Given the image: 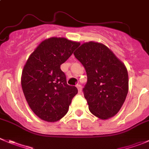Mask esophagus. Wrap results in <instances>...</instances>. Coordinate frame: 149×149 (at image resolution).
<instances>
[{
  "mask_svg": "<svg viewBox=\"0 0 149 149\" xmlns=\"http://www.w3.org/2000/svg\"><path fill=\"white\" fill-rule=\"evenodd\" d=\"M76 87H77L78 91H79V93L81 94V86L80 84H77L76 85Z\"/></svg>",
  "mask_w": 149,
  "mask_h": 149,
  "instance_id": "esophagus-1",
  "label": "esophagus"
}]
</instances>
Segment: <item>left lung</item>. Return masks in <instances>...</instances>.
<instances>
[{
  "label": "left lung",
  "mask_w": 149,
  "mask_h": 149,
  "mask_svg": "<svg viewBox=\"0 0 149 149\" xmlns=\"http://www.w3.org/2000/svg\"><path fill=\"white\" fill-rule=\"evenodd\" d=\"M73 54L86 70L87 82L83 92L90 112L102 120L114 116L128 93L126 66L101 43H84Z\"/></svg>",
  "instance_id": "obj_1"
}]
</instances>
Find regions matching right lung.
Segmentation results:
<instances>
[{
	"mask_svg": "<svg viewBox=\"0 0 149 149\" xmlns=\"http://www.w3.org/2000/svg\"><path fill=\"white\" fill-rule=\"evenodd\" d=\"M79 46L65 38L52 37L40 43L23 68L21 84L33 113L42 120L57 122L68 113L76 86L68 85L60 69Z\"/></svg>",
	"mask_w": 149,
	"mask_h": 149,
	"instance_id": "obj_1",
	"label": "right lung"
}]
</instances>
